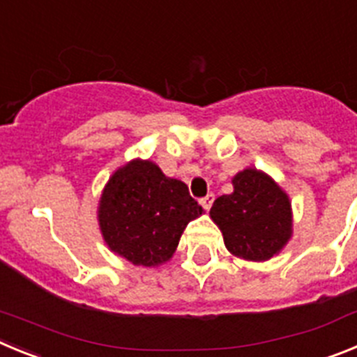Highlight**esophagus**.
Listing matches in <instances>:
<instances>
[{
	"label": "esophagus",
	"instance_id": "obj_1",
	"mask_svg": "<svg viewBox=\"0 0 357 357\" xmlns=\"http://www.w3.org/2000/svg\"><path fill=\"white\" fill-rule=\"evenodd\" d=\"M213 202H214V195L213 193H209V195H207V197L200 198L202 207H204V209H206V211L211 209V206H213Z\"/></svg>",
	"mask_w": 357,
	"mask_h": 357
}]
</instances>
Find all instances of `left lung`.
Here are the masks:
<instances>
[{"instance_id": "left-lung-1", "label": "left lung", "mask_w": 357, "mask_h": 357, "mask_svg": "<svg viewBox=\"0 0 357 357\" xmlns=\"http://www.w3.org/2000/svg\"><path fill=\"white\" fill-rule=\"evenodd\" d=\"M234 191L214 200L211 218L225 247L238 257L266 261L291 236V204L264 173L245 169L234 176Z\"/></svg>"}]
</instances>
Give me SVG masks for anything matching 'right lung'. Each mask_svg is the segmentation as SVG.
Here are the masks:
<instances>
[{"instance_id":"add662e5","label":"right lung","mask_w":357,"mask_h":357,"mask_svg":"<svg viewBox=\"0 0 357 357\" xmlns=\"http://www.w3.org/2000/svg\"><path fill=\"white\" fill-rule=\"evenodd\" d=\"M204 213L184 182L150 160L118 169L100 202V229L110 250L141 266L172 257L185 225Z\"/></svg>"}]
</instances>
